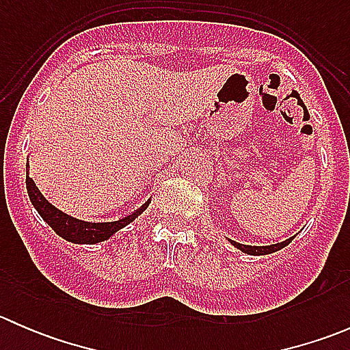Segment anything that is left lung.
I'll list each match as a JSON object with an SVG mask.
<instances>
[{
	"instance_id": "left-lung-1",
	"label": "left lung",
	"mask_w": 350,
	"mask_h": 350,
	"mask_svg": "<svg viewBox=\"0 0 350 350\" xmlns=\"http://www.w3.org/2000/svg\"><path fill=\"white\" fill-rule=\"evenodd\" d=\"M293 241V237L291 239H288V241H284V242H281V243H273V245H264V247H252V245H243V243H239V242H234V241H230L232 243H234L235 247H237V249H241L242 252H245V254H250V256H264V254H271V252H276V250H280V249H283V247H286L288 245L289 242Z\"/></svg>"
}]
</instances>
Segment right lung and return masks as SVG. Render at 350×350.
<instances>
[{
  "mask_svg": "<svg viewBox=\"0 0 350 350\" xmlns=\"http://www.w3.org/2000/svg\"><path fill=\"white\" fill-rule=\"evenodd\" d=\"M27 191L28 196H30L31 204L35 206V210H37L38 213H40V217L51 225L52 230L57 235H61L62 239H66V241L74 243H98L107 241V239L111 237L115 232H118L120 228L126 227L130 221L135 220V218L149 206V201H147L142 208H139V210L133 211V213L125 215L123 218H118V220L98 221V224H93V221L77 220V218L69 217V215L62 213L61 210L52 206V204L42 196V193L38 191V188L35 186L33 179H31L30 176H27Z\"/></svg>",
  "mask_w": 350,
  "mask_h": 350,
  "instance_id": "obj_1",
  "label": "right lung"
}]
</instances>
